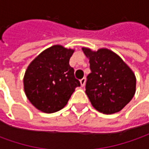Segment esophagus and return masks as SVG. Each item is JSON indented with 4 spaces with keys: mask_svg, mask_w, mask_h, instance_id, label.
Listing matches in <instances>:
<instances>
[{
    "mask_svg": "<svg viewBox=\"0 0 149 149\" xmlns=\"http://www.w3.org/2000/svg\"><path fill=\"white\" fill-rule=\"evenodd\" d=\"M80 82H81V84L82 87H84V84H85V82H86V78H82L81 81H80Z\"/></svg>",
    "mask_w": 149,
    "mask_h": 149,
    "instance_id": "esophagus-1",
    "label": "esophagus"
}]
</instances>
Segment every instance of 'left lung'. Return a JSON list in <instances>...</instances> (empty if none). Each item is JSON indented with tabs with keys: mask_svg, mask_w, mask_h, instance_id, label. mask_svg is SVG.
I'll list each match as a JSON object with an SVG mask.
<instances>
[{
	"mask_svg": "<svg viewBox=\"0 0 149 149\" xmlns=\"http://www.w3.org/2000/svg\"><path fill=\"white\" fill-rule=\"evenodd\" d=\"M82 50L89 58L91 72L87 76L85 93L92 105L104 114L120 111L134 96V73L119 56L109 49Z\"/></svg>",
	"mask_w": 149,
	"mask_h": 149,
	"instance_id": "1",
	"label": "left lung"
}]
</instances>
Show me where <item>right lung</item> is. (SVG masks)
Segmentation results:
<instances>
[{
	"label": "right lung",
	"instance_id": "right-lung-1",
	"mask_svg": "<svg viewBox=\"0 0 149 149\" xmlns=\"http://www.w3.org/2000/svg\"><path fill=\"white\" fill-rule=\"evenodd\" d=\"M74 50L54 45L43 51L25 72L24 88L28 99L37 109L52 113L67 104L81 83L75 78L69 59Z\"/></svg>",
	"mask_w": 149,
	"mask_h": 149
}]
</instances>
